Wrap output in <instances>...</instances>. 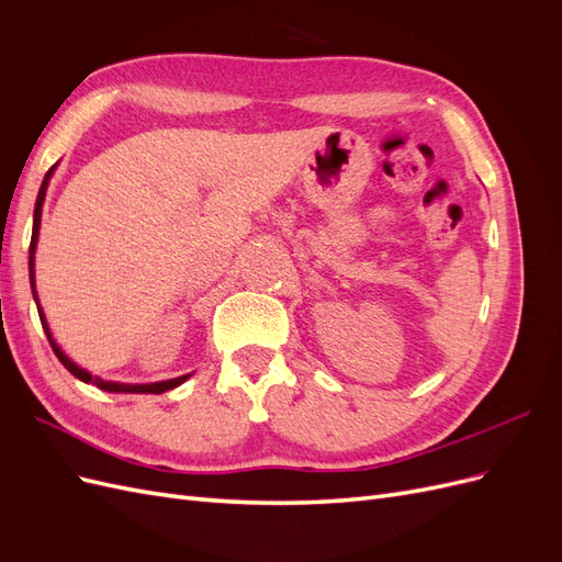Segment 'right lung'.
I'll return each mask as SVG.
<instances>
[{
    "mask_svg": "<svg viewBox=\"0 0 562 562\" xmlns=\"http://www.w3.org/2000/svg\"><path fill=\"white\" fill-rule=\"evenodd\" d=\"M56 166H58V164H56ZM56 166H50V168H48V173L44 176V182H42V187H40L37 203H35V220H32V239H30V285H32V295H35V302H37L40 321H42L44 333H46L48 342H50V349L56 351L58 361H60V363H63L67 370H70L77 380L87 382V384H95L98 389L110 391V394H164V391H168V389H176V386H180V384H182L187 378H190V375H180V378H176V380H164V382H151V384H122V382H108V380L93 378L89 370H83V368H79L75 361L67 359L65 351H63V349L56 345L54 335H50V330H48L46 316H44V312H42V307H40L37 291H35V250H37V239H40V225H42V206H44V196H46V187H48V180H50V176H54Z\"/></svg>",
    "mask_w": 562,
    "mask_h": 562,
    "instance_id": "add662e5",
    "label": "right lung"
}]
</instances>
